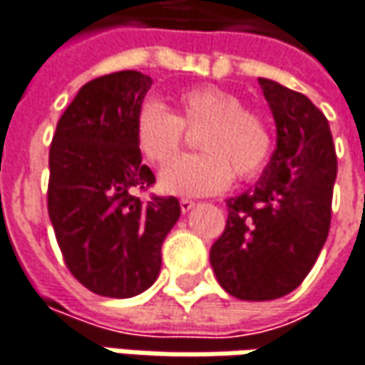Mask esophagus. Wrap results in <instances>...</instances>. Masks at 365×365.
<instances>
[{
    "instance_id": "34e87169",
    "label": "esophagus",
    "mask_w": 365,
    "mask_h": 365,
    "mask_svg": "<svg viewBox=\"0 0 365 365\" xmlns=\"http://www.w3.org/2000/svg\"><path fill=\"white\" fill-rule=\"evenodd\" d=\"M195 207V201L193 199H180V210H182V214H187L189 210H193Z\"/></svg>"
}]
</instances>
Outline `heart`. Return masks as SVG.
I'll list each match as a JSON object with an SVG mask.
<instances>
[{"label": "heart", "instance_id": "1", "mask_svg": "<svg viewBox=\"0 0 365 365\" xmlns=\"http://www.w3.org/2000/svg\"><path fill=\"white\" fill-rule=\"evenodd\" d=\"M201 153L174 160L160 174V187L174 195H212L230 178L251 180L272 155V130L259 114L218 87H195L176 97L172 114L160 101H145L135 116V141L151 164H166L196 133Z\"/></svg>", "mask_w": 365, "mask_h": 365}]
</instances>
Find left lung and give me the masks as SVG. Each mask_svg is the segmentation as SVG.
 <instances>
[{"label": "left lung", "instance_id": "left-lung-1", "mask_svg": "<svg viewBox=\"0 0 365 365\" xmlns=\"http://www.w3.org/2000/svg\"><path fill=\"white\" fill-rule=\"evenodd\" d=\"M259 87L276 120V151L262 178L226 201L228 218L210 262L220 287L243 301L295 291L324 247L336 153L326 116L303 95L274 81Z\"/></svg>", "mask_w": 365, "mask_h": 365}]
</instances>
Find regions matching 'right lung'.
Listing matches in <instances>:
<instances>
[{"instance_id":"right-lung-1","label":"right lung","mask_w":365,"mask_h":365,"mask_svg":"<svg viewBox=\"0 0 365 365\" xmlns=\"http://www.w3.org/2000/svg\"><path fill=\"white\" fill-rule=\"evenodd\" d=\"M151 83L137 70L89 81L49 147L47 212L66 268L103 297H135L155 282L162 243L180 216L176 197L139 195L155 182L135 141Z\"/></svg>"}]
</instances>
